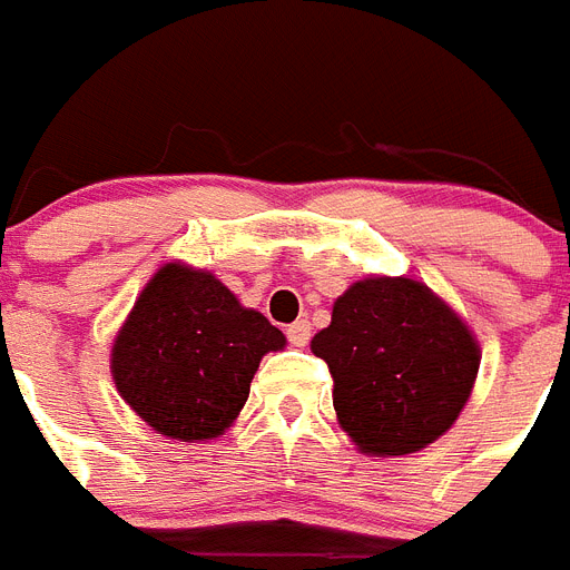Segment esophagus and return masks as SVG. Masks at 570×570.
Here are the masks:
<instances>
[{
  "label": "esophagus",
  "instance_id": "1",
  "mask_svg": "<svg viewBox=\"0 0 570 570\" xmlns=\"http://www.w3.org/2000/svg\"><path fill=\"white\" fill-rule=\"evenodd\" d=\"M285 335H288L291 347H306L308 338H312V323H308V321H294L288 326V330H285Z\"/></svg>",
  "mask_w": 570,
  "mask_h": 570
}]
</instances>
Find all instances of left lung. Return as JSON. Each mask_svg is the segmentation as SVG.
I'll list each match as a JSON object with an SVG mask.
<instances>
[{
	"instance_id": "obj_1",
	"label": "left lung",
	"mask_w": 570,
	"mask_h": 570,
	"mask_svg": "<svg viewBox=\"0 0 570 570\" xmlns=\"http://www.w3.org/2000/svg\"><path fill=\"white\" fill-rule=\"evenodd\" d=\"M332 406L364 453L406 456L444 435L471 397L480 347L456 312L414 279L356 282L312 338Z\"/></svg>"
}]
</instances>
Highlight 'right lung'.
Listing matches in <instances>:
<instances>
[{
    "label": "right lung",
    "instance_id": "add662e5",
    "mask_svg": "<svg viewBox=\"0 0 570 570\" xmlns=\"http://www.w3.org/2000/svg\"><path fill=\"white\" fill-rule=\"evenodd\" d=\"M285 335L220 279L167 264L149 279L111 350L117 391L161 435H223L249 397L264 353Z\"/></svg>",
    "mask_w": 570,
    "mask_h": 570
}]
</instances>
